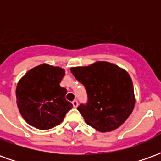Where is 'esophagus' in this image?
I'll return each instance as SVG.
<instances>
[{
  "label": "esophagus",
  "mask_w": 161,
  "mask_h": 161,
  "mask_svg": "<svg viewBox=\"0 0 161 161\" xmlns=\"http://www.w3.org/2000/svg\"><path fill=\"white\" fill-rule=\"evenodd\" d=\"M72 105H73L74 108H77V106H78V103H77V100H74V101L72 102Z\"/></svg>",
  "instance_id": "esophagus-1"
}]
</instances>
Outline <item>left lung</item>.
Returning a JSON list of instances; mask_svg holds the SVG:
<instances>
[{
    "label": "left lung",
    "instance_id": "1",
    "mask_svg": "<svg viewBox=\"0 0 161 161\" xmlns=\"http://www.w3.org/2000/svg\"><path fill=\"white\" fill-rule=\"evenodd\" d=\"M70 71L84 85L88 103L77 110L88 125L104 133L118 128L131 115L135 97L129 74L114 64L98 61Z\"/></svg>",
    "mask_w": 161,
    "mask_h": 161
}]
</instances>
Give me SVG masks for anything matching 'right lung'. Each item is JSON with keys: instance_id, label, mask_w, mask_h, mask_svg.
Listing matches in <instances>:
<instances>
[{"instance_id": "1", "label": "right lung", "mask_w": 161, "mask_h": 161, "mask_svg": "<svg viewBox=\"0 0 161 161\" xmlns=\"http://www.w3.org/2000/svg\"><path fill=\"white\" fill-rule=\"evenodd\" d=\"M64 73L61 67L42 64L19 79L16 88L17 106L28 124L41 130L53 128L72 108L65 99L67 90L59 84Z\"/></svg>"}]
</instances>
